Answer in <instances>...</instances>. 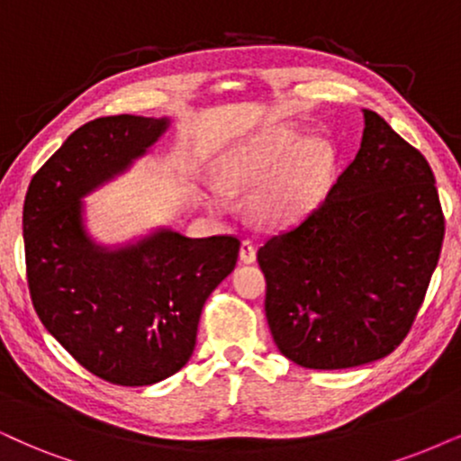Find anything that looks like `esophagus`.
<instances>
[{
	"mask_svg": "<svg viewBox=\"0 0 461 461\" xmlns=\"http://www.w3.org/2000/svg\"><path fill=\"white\" fill-rule=\"evenodd\" d=\"M255 259H258V249H255V244L250 240H242V244H240V261H242V264H253Z\"/></svg>",
	"mask_w": 461,
	"mask_h": 461,
	"instance_id": "34e87169",
	"label": "esophagus"
}]
</instances>
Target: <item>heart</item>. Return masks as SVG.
Wrapping results in <instances>:
<instances>
[{
	"label": "heart",
	"instance_id": "1",
	"mask_svg": "<svg viewBox=\"0 0 461 461\" xmlns=\"http://www.w3.org/2000/svg\"><path fill=\"white\" fill-rule=\"evenodd\" d=\"M338 150L330 138L312 136L300 142L294 127H278L230 149L221 161V180L228 191L255 187L250 212L261 223L287 227L298 223L328 197L336 176ZM214 203L227 192L211 189Z\"/></svg>",
	"mask_w": 461,
	"mask_h": 461
}]
</instances>
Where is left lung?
Returning <instances> with one entry per match:
<instances>
[{"mask_svg": "<svg viewBox=\"0 0 461 461\" xmlns=\"http://www.w3.org/2000/svg\"><path fill=\"white\" fill-rule=\"evenodd\" d=\"M432 167L364 110L355 159L325 200L258 250L278 351L312 370L385 357L409 334L445 238Z\"/></svg>", "mask_w": 461, "mask_h": 461, "instance_id": "1", "label": "left lung"}]
</instances>
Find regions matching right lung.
<instances>
[{"instance_id":"1","label":"right lung","mask_w":461,"mask_h":461,"mask_svg":"<svg viewBox=\"0 0 461 461\" xmlns=\"http://www.w3.org/2000/svg\"><path fill=\"white\" fill-rule=\"evenodd\" d=\"M161 116H102L78 127L29 183L23 206L27 283L50 336L91 375L153 385L187 364L203 302L236 267L234 236L187 238L157 227L133 242H95L83 197L144 157Z\"/></svg>"}]
</instances>
